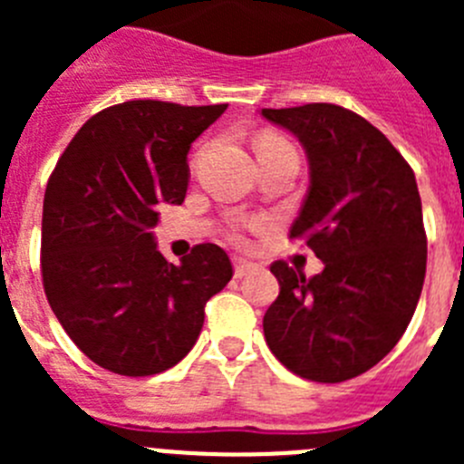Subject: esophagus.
Here are the masks:
<instances>
[{"instance_id": "esophagus-1", "label": "esophagus", "mask_w": 464, "mask_h": 464, "mask_svg": "<svg viewBox=\"0 0 464 464\" xmlns=\"http://www.w3.org/2000/svg\"><path fill=\"white\" fill-rule=\"evenodd\" d=\"M257 265L256 262H248V260H235V276L237 278H244L246 274L256 272Z\"/></svg>"}]
</instances>
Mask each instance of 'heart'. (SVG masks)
Returning a JSON list of instances; mask_svg holds the SVG:
<instances>
[{
  "label": "heart",
  "mask_w": 464,
  "mask_h": 464,
  "mask_svg": "<svg viewBox=\"0 0 464 464\" xmlns=\"http://www.w3.org/2000/svg\"><path fill=\"white\" fill-rule=\"evenodd\" d=\"M274 146H285V141H283V139H278V137H262L260 141L256 143V150L260 153V150L274 149ZM195 162H197V158H195ZM246 229H248V225H235V227L229 229V239L237 241V244H244Z\"/></svg>",
  "instance_id": "heart-1"
}]
</instances>
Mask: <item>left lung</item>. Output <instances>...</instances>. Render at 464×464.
Wrapping results in <instances>:
<instances>
[{
	"label": "left lung",
	"instance_id": "left-lung-1",
	"mask_svg": "<svg viewBox=\"0 0 464 464\" xmlns=\"http://www.w3.org/2000/svg\"><path fill=\"white\" fill-rule=\"evenodd\" d=\"M309 158L311 186L290 239L325 269L272 262L281 293L265 314L278 362L318 383L372 370L407 330L423 290L428 237L416 176L381 130L337 104L262 109Z\"/></svg>",
	"mask_w": 464,
	"mask_h": 464
}]
</instances>
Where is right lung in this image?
<instances>
[{
	"mask_svg": "<svg viewBox=\"0 0 464 464\" xmlns=\"http://www.w3.org/2000/svg\"><path fill=\"white\" fill-rule=\"evenodd\" d=\"M227 104L132 100L94 113L57 160L44 195L41 278L76 346L121 376H153L181 362L204 306L227 285L232 262L197 244L171 265L149 229L155 207L181 204L188 150Z\"/></svg>",
	"mask_w": 464,
	"mask_h": 464,
	"instance_id": "right-lung-1",
	"label": "right lung"
}]
</instances>
